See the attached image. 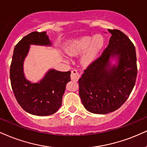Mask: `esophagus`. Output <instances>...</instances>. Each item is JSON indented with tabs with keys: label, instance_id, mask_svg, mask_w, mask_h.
I'll return each instance as SVG.
<instances>
[{
	"label": "esophagus",
	"instance_id": "1",
	"mask_svg": "<svg viewBox=\"0 0 147 147\" xmlns=\"http://www.w3.org/2000/svg\"><path fill=\"white\" fill-rule=\"evenodd\" d=\"M80 76L79 73L76 70L74 69L71 71V80L77 82L80 78Z\"/></svg>",
	"mask_w": 147,
	"mask_h": 147
}]
</instances>
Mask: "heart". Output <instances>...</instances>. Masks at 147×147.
<instances>
[{
	"mask_svg": "<svg viewBox=\"0 0 147 147\" xmlns=\"http://www.w3.org/2000/svg\"><path fill=\"white\" fill-rule=\"evenodd\" d=\"M104 45V37L100 35H95L94 37L84 36L71 41L67 47L66 52L69 55L75 56L87 49L82 57V61L84 64L88 65L94 61Z\"/></svg>",
	"mask_w": 147,
	"mask_h": 147,
	"instance_id": "obj_1",
	"label": "heart"
}]
</instances>
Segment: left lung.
<instances>
[{"instance_id":"left-lung-1","label":"left lung","mask_w":147,"mask_h":147,"mask_svg":"<svg viewBox=\"0 0 147 147\" xmlns=\"http://www.w3.org/2000/svg\"><path fill=\"white\" fill-rule=\"evenodd\" d=\"M109 44L79 79V95L88 112L106 115L124 104L137 77L136 49L127 35L110 30ZM115 63H113V60Z\"/></svg>"}]
</instances>
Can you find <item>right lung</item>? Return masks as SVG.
I'll return each instance as SVG.
<instances>
[{
  "label": "right lung",
  "instance_id": "add662e5",
  "mask_svg": "<svg viewBox=\"0 0 147 147\" xmlns=\"http://www.w3.org/2000/svg\"><path fill=\"white\" fill-rule=\"evenodd\" d=\"M30 45L52 46L46 32H32L24 37L13 50L10 67V80L16 100L22 109L36 116H48L58 111L62 104L66 84L71 80V71L50 69L42 79L32 83L24 73V62Z\"/></svg>",
  "mask_w": 147,
  "mask_h": 147
}]
</instances>
